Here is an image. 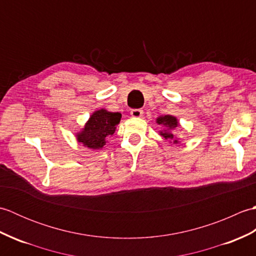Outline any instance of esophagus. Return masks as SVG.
Instances as JSON below:
<instances>
[{"instance_id":"1","label":"esophagus","mask_w":256,"mask_h":256,"mask_svg":"<svg viewBox=\"0 0 256 256\" xmlns=\"http://www.w3.org/2000/svg\"><path fill=\"white\" fill-rule=\"evenodd\" d=\"M131 116L133 118H142L143 116V110H140V108H134V110L131 111Z\"/></svg>"}]
</instances>
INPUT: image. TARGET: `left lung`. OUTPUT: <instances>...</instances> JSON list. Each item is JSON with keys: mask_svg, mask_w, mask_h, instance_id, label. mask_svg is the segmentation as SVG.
I'll use <instances>...</instances> for the list:
<instances>
[{"mask_svg": "<svg viewBox=\"0 0 256 256\" xmlns=\"http://www.w3.org/2000/svg\"><path fill=\"white\" fill-rule=\"evenodd\" d=\"M156 123L162 125V128H164L162 131H160V135H162L170 143H179V138L175 135V132H174V130H176L179 126V122L176 116H170V114H167V116H160L156 118Z\"/></svg>", "mask_w": 256, "mask_h": 256, "instance_id": "1", "label": "left lung"}]
</instances>
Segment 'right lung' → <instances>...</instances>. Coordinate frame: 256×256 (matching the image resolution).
<instances>
[{
  "label": "right lung",
  "instance_id": "obj_1",
  "mask_svg": "<svg viewBox=\"0 0 256 256\" xmlns=\"http://www.w3.org/2000/svg\"><path fill=\"white\" fill-rule=\"evenodd\" d=\"M121 118V113L118 112H110L106 108L96 110L91 114L84 128L76 133V138L84 148L101 150L106 145L108 138L116 132Z\"/></svg>",
  "mask_w": 256,
  "mask_h": 256
}]
</instances>
